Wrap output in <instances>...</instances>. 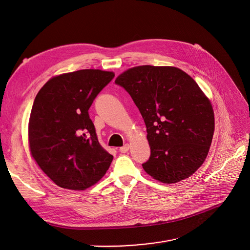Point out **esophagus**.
<instances>
[{"instance_id": "1", "label": "esophagus", "mask_w": 250, "mask_h": 250, "mask_svg": "<svg viewBox=\"0 0 250 250\" xmlns=\"http://www.w3.org/2000/svg\"><path fill=\"white\" fill-rule=\"evenodd\" d=\"M128 149H129V145H125L124 146H122V147H120V151L121 152H126V151H128Z\"/></svg>"}]
</instances>
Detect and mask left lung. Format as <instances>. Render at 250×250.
I'll use <instances>...</instances> for the list:
<instances>
[{"label":"left lung","instance_id":"left-lung-1","mask_svg":"<svg viewBox=\"0 0 250 250\" xmlns=\"http://www.w3.org/2000/svg\"><path fill=\"white\" fill-rule=\"evenodd\" d=\"M115 82L144 118L150 146L146 172L168 185L192 175L206 161L214 132L211 103L195 81L175 66L146 64L130 67Z\"/></svg>","mask_w":250,"mask_h":250}]
</instances>
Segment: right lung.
<instances>
[{
	"label": "right lung",
	"instance_id": "1",
	"mask_svg": "<svg viewBox=\"0 0 250 250\" xmlns=\"http://www.w3.org/2000/svg\"><path fill=\"white\" fill-rule=\"evenodd\" d=\"M113 72L80 70L50 79L36 96L28 126L29 148L39 167L62 188L84 190L112 161L99 143L88 108Z\"/></svg>",
	"mask_w": 250,
	"mask_h": 250
}]
</instances>
